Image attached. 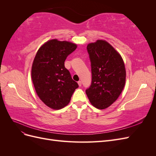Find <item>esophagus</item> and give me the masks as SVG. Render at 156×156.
<instances>
[{
  "label": "esophagus",
  "instance_id": "obj_1",
  "mask_svg": "<svg viewBox=\"0 0 156 156\" xmlns=\"http://www.w3.org/2000/svg\"><path fill=\"white\" fill-rule=\"evenodd\" d=\"M78 84H79V87H81V86L82 83H81V81H78Z\"/></svg>",
  "mask_w": 156,
  "mask_h": 156
}]
</instances>
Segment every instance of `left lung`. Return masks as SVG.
Wrapping results in <instances>:
<instances>
[{
    "mask_svg": "<svg viewBox=\"0 0 156 156\" xmlns=\"http://www.w3.org/2000/svg\"><path fill=\"white\" fill-rule=\"evenodd\" d=\"M87 51L92 77L86 94L94 107L105 109L119 98L124 88L126 72L124 60L105 40H98L88 44Z\"/></svg>",
    "mask_w": 156,
    "mask_h": 156,
    "instance_id": "left-lung-1",
    "label": "left lung"
}]
</instances>
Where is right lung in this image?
Wrapping results in <instances>:
<instances>
[{
    "mask_svg": "<svg viewBox=\"0 0 156 156\" xmlns=\"http://www.w3.org/2000/svg\"><path fill=\"white\" fill-rule=\"evenodd\" d=\"M77 47L68 41L50 40L40 47L33 60L31 77L36 92L44 104L53 109L66 106L79 87L64 66L67 56Z\"/></svg>",
    "mask_w": 156,
    "mask_h": 156,
    "instance_id": "add662e5",
    "label": "right lung"
}]
</instances>
